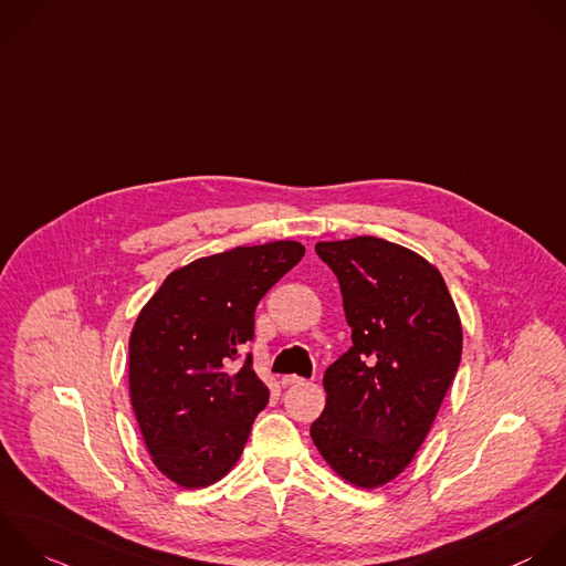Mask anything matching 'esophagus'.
Returning a JSON list of instances; mask_svg holds the SVG:
<instances>
[{
	"label": "esophagus",
	"mask_w": 566,
	"mask_h": 566,
	"mask_svg": "<svg viewBox=\"0 0 566 566\" xmlns=\"http://www.w3.org/2000/svg\"><path fill=\"white\" fill-rule=\"evenodd\" d=\"M300 384H304V379L297 377V375H286V377H282V386H284V388H289V386H300Z\"/></svg>",
	"instance_id": "obj_1"
}]
</instances>
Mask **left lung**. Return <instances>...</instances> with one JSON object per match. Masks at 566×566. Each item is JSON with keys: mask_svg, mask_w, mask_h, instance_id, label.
Returning a JSON list of instances; mask_svg holds the SVG:
<instances>
[{"mask_svg": "<svg viewBox=\"0 0 566 566\" xmlns=\"http://www.w3.org/2000/svg\"><path fill=\"white\" fill-rule=\"evenodd\" d=\"M315 251L339 280L353 346L324 373L326 408L311 437L344 481L375 490L426 441L459 370L463 328L443 275L419 253L373 235Z\"/></svg>", "mask_w": 566, "mask_h": 566, "instance_id": "1", "label": "left lung"}]
</instances>
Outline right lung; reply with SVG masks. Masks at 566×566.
<instances>
[{"instance_id": "obj_1", "label": "right lung", "mask_w": 566, "mask_h": 566, "mask_svg": "<svg viewBox=\"0 0 566 566\" xmlns=\"http://www.w3.org/2000/svg\"><path fill=\"white\" fill-rule=\"evenodd\" d=\"M304 258L277 240L171 271L129 335V401L151 463L185 490L220 481L240 459L269 388L251 355L235 370L266 291Z\"/></svg>"}]
</instances>
